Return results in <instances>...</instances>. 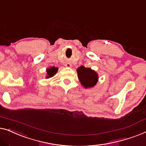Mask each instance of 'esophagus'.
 Instances as JSON below:
<instances>
[{
	"instance_id": "34e87169",
	"label": "esophagus",
	"mask_w": 146,
	"mask_h": 146,
	"mask_svg": "<svg viewBox=\"0 0 146 146\" xmlns=\"http://www.w3.org/2000/svg\"><path fill=\"white\" fill-rule=\"evenodd\" d=\"M65 66L66 67H71V64L70 63H66L65 64Z\"/></svg>"
}]
</instances>
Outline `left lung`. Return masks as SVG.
<instances>
[{
  "mask_svg": "<svg viewBox=\"0 0 146 146\" xmlns=\"http://www.w3.org/2000/svg\"><path fill=\"white\" fill-rule=\"evenodd\" d=\"M77 71L79 81L85 88L93 87L97 83L98 74L91 68L81 66Z\"/></svg>",
  "mask_w": 146,
  "mask_h": 146,
  "instance_id": "8db88e82",
  "label": "left lung"
}]
</instances>
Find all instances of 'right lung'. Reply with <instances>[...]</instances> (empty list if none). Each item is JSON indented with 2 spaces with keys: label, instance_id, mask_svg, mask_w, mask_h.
Masks as SVG:
<instances>
[{
  "label": "right lung",
  "instance_id": "1",
  "mask_svg": "<svg viewBox=\"0 0 146 146\" xmlns=\"http://www.w3.org/2000/svg\"><path fill=\"white\" fill-rule=\"evenodd\" d=\"M57 71H58V68H57V67H50V68L47 69L46 78H50V77H53V76L57 72Z\"/></svg>",
  "mask_w": 146,
  "mask_h": 146
}]
</instances>
